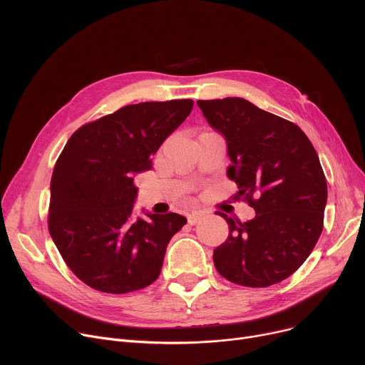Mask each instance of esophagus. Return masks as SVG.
Returning a JSON list of instances; mask_svg holds the SVG:
<instances>
[{
  "instance_id": "1",
  "label": "esophagus",
  "mask_w": 365,
  "mask_h": 365,
  "mask_svg": "<svg viewBox=\"0 0 365 365\" xmlns=\"http://www.w3.org/2000/svg\"><path fill=\"white\" fill-rule=\"evenodd\" d=\"M201 219H202V213H201V212H192V213H190V215L187 216L189 225H195V223H198Z\"/></svg>"
}]
</instances>
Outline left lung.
I'll return each instance as SVG.
<instances>
[{
  "mask_svg": "<svg viewBox=\"0 0 365 365\" xmlns=\"http://www.w3.org/2000/svg\"><path fill=\"white\" fill-rule=\"evenodd\" d=\"M197 103L226 142L237 195L256 212L244 223L217 212L229 226L213 252L217 272L253 289L289 278L322 232L327 182L317 150L296 124L242 98Z\"/></svg>",
  "mask_w": 365,
  "mask_h": 365,
  "instance_id": "1",
  "label": "left lung"
}]
</instances>
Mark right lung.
<instances>
[{
    "label": "right lung",
    "instance_id": "right-lung-1",
    "mask_svg": "<svg viewBox=\"0 0 365 365\" xmlns=\"http://www.w3.org/2000/svg\"><path fill=\"white\" fill-rule=\"evenodd\" d=\"M190 99L128 105L76 130L50 183L48 231L69 269L94 290H140L161 272L171 237L186 217L142 210L134 176L192 110Z\"/></svg>",
    "mask_w": 365,
    "mask_h": 365
}]
</instances>
